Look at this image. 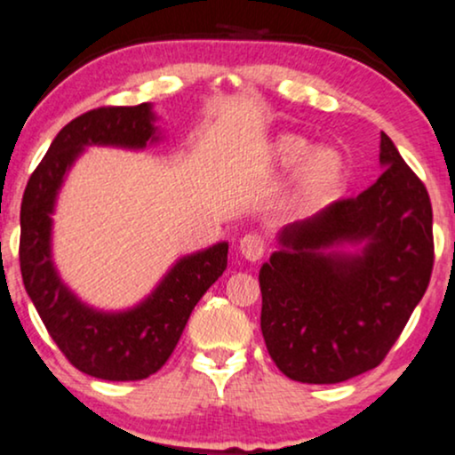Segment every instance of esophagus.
Segmentation results:
<instances>
[{"label": "esophagus", "mask_w": 455, "mask_h": 455, "mask_svg": "<svg viewBox=\"0 0 455 455\" xmlns=\"http://www.w3.org/2000/svg\"><path fill=\"white\" fill-rule=\"evenodd\" d=\"M239 251H242V256L245 260H251V262L260 260L267 251L265 237H260L259 233L243 235L242 242H239Z\"/></svg>", "instance_id": "34e87169"}]
</instances>
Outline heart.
Masks as SVG:
<instances>
[{
    "mask_svg": "<svg viewBox=\"0 0 455 455\" xmlns=\"http://www.w3.org/2000/svg\"><path fill=\"white\" fill-rule=\"evenodd\" d=\"M309 150V141L299 135H282L273 146V156L282 167H292L306 158L294 184V205L299 210H309L326 201L346 178V163L339 152L331 148Z\"/></svg>",
    "mask_w": 455,
    "mask_h": 455,
    "instance_id": "b5f03b06",
    "label": "heart"
}]
</instances>
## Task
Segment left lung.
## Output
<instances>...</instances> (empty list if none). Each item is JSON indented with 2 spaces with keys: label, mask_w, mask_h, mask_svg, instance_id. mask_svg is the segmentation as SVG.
Instances as JSON below:
<instances>
[{
  "label": "left lung",
  "mask_w": 455,
  "mask_h": 455,
  "mask_svg": "<svg viewBox=\"0 0 455 455\" xmlns=\"http://www.w3.org/2000/svg\"><path fill=\"white\" fill-rule=\"evenodd\" d=\"M386 172L280 235L260 269V328L277 369L300 384H339L381 364L435 265L428 190L381 133ZM363 243L360 255L338 251Z\"/></svg>",
  "instance_id": "left-lung-1"
}]
</instances>
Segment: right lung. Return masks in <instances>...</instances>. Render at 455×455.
<instances>
[{
    "label": "right lung",
    "mask_w": 455,
    "mask_h": 455,
    "mask_svg": "<svg viewBox=\"0 0 455 455\" xmlns=\"http://www.w3.org/2000/svg\"><path fill=\"white\" fill-rule=\"evenodd\" d=\"M148 103L106 106L59 131L31 173L20 204L19 260L23 283L48 335L82 373L108 381H138L156 373L178 346L195 305L227 269L228 243L184 256L144 303L103 314L80 303L59 280L51 259V213L71 163L84 146L144 148L155 141Z\"/></svg>",
    "instance_id": "right-lung-1"
}]
</instances>
